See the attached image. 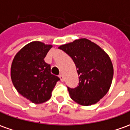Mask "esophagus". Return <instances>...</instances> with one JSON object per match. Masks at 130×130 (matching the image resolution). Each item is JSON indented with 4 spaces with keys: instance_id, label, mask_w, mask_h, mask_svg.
Instances as JSON below:
<instances>
[{
    "instance_id": "1",
    "label": "esophagus",
    "mask_w": 130,
    "mask_h": 130,
    "mask_svg": "<svg viewBox=\"0 0 130 130\" xmlns=\"http://www.w3.org/2000/svg\"><path fill=\"white\" fill-rule=\"evenodd\" d=\"M59 78H60V79H61V80L62 82H63V81H64V78H63V75H62V74H60Z\"/></svg>"
}]
</instances>
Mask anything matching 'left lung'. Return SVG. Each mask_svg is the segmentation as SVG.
Segmentation results:
<instances>
[{
  "mask_svg": "<svg viewBox=\"0 0 130 130\" xmlns=\"http://www.w3.org/2000/svg\"><path fill=\"white\" fill-rule=\"evenodd\" d=\"M59 49L71 57L79 76L77 87H67L71 98L85 106L98 103L108 93L112 80L113 67L109 56L86 38L61 45Z\"/></svg>",
  "mask_w": 130,
  "mask_h": 130,
  "instance_id": "1",
  "label": "left lung"
}]
</instances>
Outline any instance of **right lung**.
Segmentation results:
<instances>
[{
    "label": "right lung",
    "instance_id": "obj_1",
    "mask_svg": "<svg viewBox=\"0 0 130 130\" xmlns=\"http://www.w3.org/2000/svg\"><path fill=\"white\" fill-rule=\"evenodd\" d=\"M52 45L38 41L23 46L12 60L10 76L19 93L35 104L47 101L60 78L44 59Z\"/></svg>",
    "mask_w": 130,
    "mask_h": 130
}]
</instances>
